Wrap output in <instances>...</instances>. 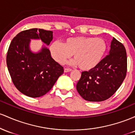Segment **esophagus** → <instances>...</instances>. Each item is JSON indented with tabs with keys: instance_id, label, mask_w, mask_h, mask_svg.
Returning a JSON list of instances; mask_svg holds the SVG:
<instances>
[{
	"instance_id": "34e87169",
	"label": "esophagus",
	"mask_w": 135,
	"mask_h": 135,
	"mask_svg": "<svg viewBox=\"0 0 135 135\" xmlns=\"http://www.w3.org/2000/svg\"><path fill=\"white\" fill-rule=\"evenodd\" d=\"M72 69H69V68H65L64 69V72L65 73H68V72H70L71 71Z\"/></svg>"
}]
</instances>
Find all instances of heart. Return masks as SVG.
I'll return each mask as SVG.
<instances>
[{
    "instance_id": "b5f03b06",
    "label": "heart",
    "mask_w": 135,
    "mask_h": 135,
    "mask_svg": "<svg viewBox=\"0 0 135 135\" xmlns=\"http://www.w3.org/2000/svg\"><path fill=\"white\" fill-rule=\"evenodd\" d=\"M107 45L104 39L99 37L76 36L69 37L64 43L55 41L50 46L51 57L60 64L65 63L73 54L72 65H78L82 70L93 69L102 59Z\"/></svg>"
}]
</instances>
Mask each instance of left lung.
I'll return each instance as SVG.
<instances>
[{
	"mask_svg": "<svg viewBox=\"0 0 135 135\" xmlns=\"http://www.w3.org/2000/svg\"><path fill=\"white\" fill-rule=\"evenodd\" d=\"M126 72L125 47L113 37L108 55L93 69L81 73V78L76 84L77 91L86 101H104L120 87Z\"/></svg>",
	"mask_w": 135,
	"mask_h": 135,
	"instance_id": "1",
	"label": "left lung"
}]
</instances>
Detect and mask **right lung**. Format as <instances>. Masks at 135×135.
Segmentation results:
<instances>
[{
	"mask_svg": "<svg viewBox=\"0 0 135 135\" xmlns=\"http://www.w3.org/2000/svg\"><path fill=\"white\" fill-rule=\"evenodd\" d=\"M31 39H41L49 45L53 32L31 28L18 33L11 42L6 62L16 89L27 96L38 98L50 90L64 69L53 59L48 48L43 46L38 52H32Z\"/></svg>",
	"mask_w": 135,
	"mask_h": 135,
	"instance_id": "right-lung-1",
	"label": "right lung"
}]
</instances>
